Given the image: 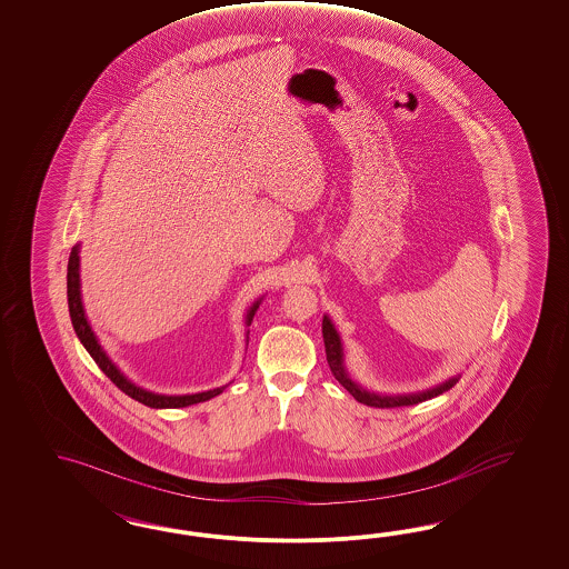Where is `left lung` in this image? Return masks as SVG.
Here are the masks:
<instances>
[{"instance_id":"8db88e82","label":"left lung","mask_w":569,"mask_h":569,"mask_svg":"<svg viewBox=\"0 0 569 569\" xmlns=\"http://www.w3.org/2000/svg\"><path fill=\"white\" fill-rule=\"evenodd\" d=\"M323 340H326V352H328V362L333 371L336 379L345 386L346 390L357 398L362 405H369V407H376V409H395V407H411V405H419L428 398L438 397L442 392L450 390L459 378L448 379L445 383L431 388L428 392H421V395H411V397H378V395H371L367 390L359 388L352 379L348 378L346 373L345 365H342V345H340V338H338V331L331 326L328 317L323 319Z\"/></svg>"}]
</instances>
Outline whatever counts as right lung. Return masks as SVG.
Masks as SVG:
<instances>
[{
	"label": "right lung",
	"mask_w": 569,
	"mask_h": 569,
	"mask_svg": "<svg viewBox=\"0 0 569 569\" xmlns=\"http://www.w3.org/2000/svg\"><path fill=\"white\" fill-rule=\"evenodd\" d=\"M67 293H69V312L70 321L74 333L79 336L81 345L86 346L87 352L91 355V359L96 365L102 369L103 373L110 378V381L122 390L127 397L136 398L141 405L152 407V409H179V407H190L196 402H204L208 398L217 397L223 392V388L217 390H208V392H200V395H186V397H164V395H154L148 390H141L136 383H131L129 379L122 376L121 371L114 367V362L106 357L102 346L98 345L96 333L89 328L86 319V310H83V302H81V283H79V246H74L70 250L69 257V273H67ZM259 309V302H254V307L248 312V323L252 321L254 312Z\"/></svg>",
	"instance_id": "1"
}]
</instances>
